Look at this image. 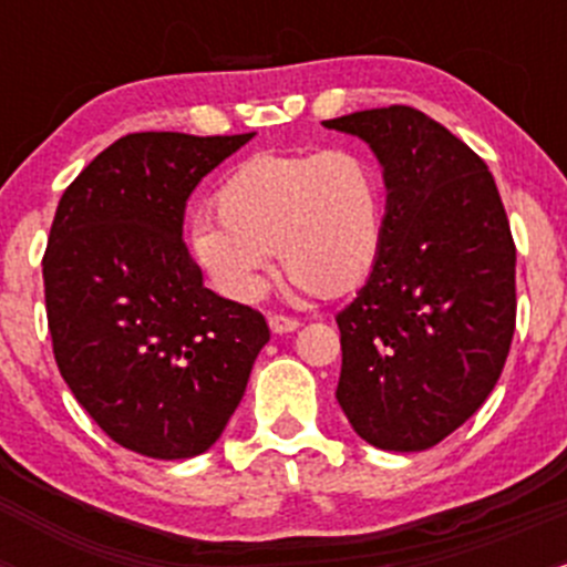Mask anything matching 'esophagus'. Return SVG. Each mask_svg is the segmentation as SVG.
Here are the masks:
<instances>
[{
  "mask_svg": "<svg viewBox=\"0 0 567 567\" xmlns=\"http://www.w3.org/2000/svg\"><path fill=\"white\" fill-rule=\"evenodd\" d=\"M268 326H271L274 334H288V331L299 329V320L288 318V316H268Z\"/></svg>",
  "mask_w": 567,
  "mask_h": 567,
  "instance_id": "esophagus-1",
  "label": "esophagus"
}]
</instances>
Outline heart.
Returning <instances> with one entry per match:
<instances>
[{
    "label": "heart",
    "mask_w": 567,
    "mask_h": 567,
    "mask_svg": "<svg viewBox=\"0 0 567 567\" xmlns=\"http://www.w3.org/2000/svg\"><path fill=\"white\" fill-rule=\"evenodd\" d=\"M214 208L219 221H194L188 249L241 305L266 290L271 251L299 290L342 296L368 279L384 241V177L359 147L257 153L227 175Z\"/></svg>",
    "instance_id": "obj_1"
}]
</instances>
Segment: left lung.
Listing matches in <instances>:
<instances>
[{
    "instance_id": "1",
    "label": "left lung",
    "mask_w": 567,
    "mask_h": 567,
    "mask_svg": "<svg viewBox=\"0 0 567 567\" xmlns=\"http://www.w3.org/2000/svg\"><path fill=\"white\" fill-rule=\"evenodd\" d=\"M384 167V241L337 312V403L368 444L420 453L461 427L499 381L516 331V244L494 175L411 106L326 120Z\"/></svg>"
}]
</instances>
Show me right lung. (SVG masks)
<instances>
[{"label": "right lung", "instance_id": "right-lung-1", "mask_svg": "<svg viewBox=\"0 0 567 567\" xmlns=\"http://www.w3.org/2000/svg\"><path fill=\"white\" fill-rule=\"evenodd\" d=\"M251 136H120L56 205L43 255L56 368L131 453H205L271 337L260 312L205 288L183 244L186 199Z\"/></svg>", "mask_w": 567, "mask_h": 567}]
</instances>
